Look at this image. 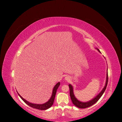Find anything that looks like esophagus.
<instances>
[{
  "label": "esophagus",
  "mask_w": 122,
  "mask_h": 122,
  "mask_svg": "<svg viewBox=\"0 0 122 122\" xmlns=\"http://www.w3.org/2000/svg\"><path fill=\"white\" fill-rule=\"evenodd\" d=\"M65 80L66 81H70V78H69V76H66V77L65 78Z\"/></svg>",
  "instance_id": "1"
}]
</instances>
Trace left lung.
I'll return each mask as SVG.
<instances>
[{"label": "left lung", "mask_w": 122, "mask_h": 122, "mask_svg": "<svg viewBox=\"0 0 122 122\" xmlns=\"http://www.w3.org/2000/svg\"><path fill=\"white\" fill-rule=\"evenodd\" d=\"M97 50L99 51V52H100V51L98 48H97ZM108 69H107V74H106V84L105 85L103 88V89L101 91V92L97 95L96 96V97L93 98L90 101L86 102H81L79 100H78L76 98V97H75V95L74 94V92H73V87L71 85L69 84V87L70 88V97H71V100L73 102V103L74 105H75L76 107H77L80 108H87L88 107H90L93 104H94L96 102H97V101L100 99V98L101 97V96L103 95L104 93L105 89L106 88L107 84H108Z\"/></svg>", "instance_id": "left-lung-1"}]
</instances>
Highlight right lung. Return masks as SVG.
<instances>
[{
    "label": "right lung",
    "mask_w": 122,
    "mask_h": 122,
    "mask_svg": "<svg viewBox=\"0 0 122 122\" xmlns=\"http://www.w3.org/2000/svg\"><path fill=\"white\" fill-rule=\"evenodd\" d=\"M60 85V82H58L57 84H56V85L54 86V88L53 89V91H52V95H51V97L49 99V100L47 102H46V103H45L44 104H34V103H30V102H29V101H27L26 100H25L24 98H23L21 97V96L19 94V93L17 92H17L18 95H19V97H21V98L25 102V103H26L27 105H28L29 106H30L32 108L37 109H39V110H46V109H47L49 108L53 105L57 90L58 88V87Z\"/></svg>",
    "instance_id": "right-lung-1"
}]
</instances>
